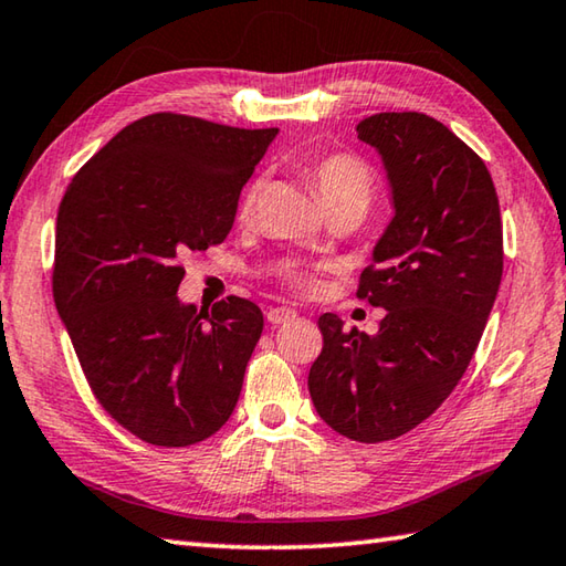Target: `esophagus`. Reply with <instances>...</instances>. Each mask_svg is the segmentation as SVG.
Listing matches in <instances>:
<instances>
[{"label":"esophagus","mask_w":566,"mask_h":566,"mask_svg":"<svg viewBox=\"0 0 566 566\" xmlns=\"http://www.w3.org/2000/svg\"><path fill=\"white\" fill-rule=\"evenodd\" d=\"M296 316L294 310H290V306H274V310L266 312V322L270 324H284V322H292V318Z\"/></svg>","instance_id":"esophagus-1"}]
</instances>
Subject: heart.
<instances>
[{
  "mask_svg": "<svg viewBox=\"0 0 566 566\" xmlns=\"http://www.w3.org/2000/svg\"><path fill=\"white\" fill-rule=\"evenodd\" d=\"M310 178L316 185L318 198H322L324 208H336V205H361L368 208L374 192L371 172L361 160L346 153H336V156L318 158L310 166ZM256 192H260V182H252L244 190L242 198V214L250 218L256 202Z\"/></svg>",
  "mask_w": 566,
  "mask_h": 566,
  "instance_id": "obj_1",
  "label": "heart"
}]
</instances>
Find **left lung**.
<instances>
[{
  "label": "left lung",
  "mask_w": 566,
  "mask_h": 566,
  "mask_svg": "<svg viewBox=\"0 0 566 566\" xmlns=\"http://www.w3.org/2000/svg\"><path fill=\"white\" fill-rule=\"evenodd\" d=\"M356 133L381 158L394 202L358 284L386 316L376 334L318 316L310 394L336 433L381 443L436 413L465 374L500 290L502 220L485 163L440 120L376 113Z\"/></svg>",
  "instance_id": "left-lung-1"
}]
</instances>
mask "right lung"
Masks as SVG:
<instances>
[{"mask_svg":"<svg viewBox=\"0 0 566 566\" xmlns=\"http://www.w3.org/2000/svg\"><path fill=\"white\" fill-rule=\"evenodd\" d=\"M276 133L156 113L116 133L61 200L56 312L101 406L150 446L200 443L238 406L262 312L242 296L198 312L178 296L180 260L228 238Z\"/></svg>","mask_w":566,"mask_h":566,"instance_id":"obj_1","label":"right lung"}]
</instances>
